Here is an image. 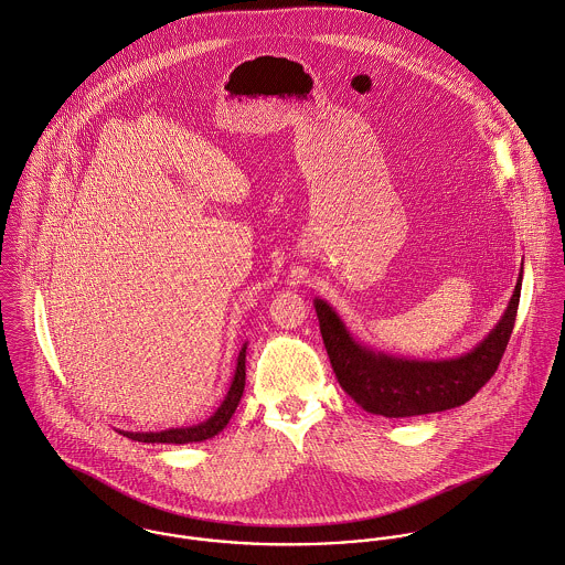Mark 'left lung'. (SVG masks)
<instances>
[{"mask_svg":"<svg viewBox=\"0 0 565 565\" xmlns=\"http://www.w3.org/2000/svg\"><path fill=\"white\" fill-rule=\"evenodd\" d=\"M522 270L507 310L493 330L467 353L444 360H413L377 351L355 339L339 312L315 299L321 337L342 391L366 413L388 419L441 413L469 402L495 373L511 339L522 292Z\"/></svg>","mask_w":565,"mask_h":565,"instance_id":"8db88e82","label":"left lung"}]
</instances>
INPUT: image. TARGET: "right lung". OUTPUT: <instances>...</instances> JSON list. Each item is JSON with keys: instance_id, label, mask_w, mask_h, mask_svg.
<instances>
[{"instance_id": "1", "label": "right lung", "mask_w": 565, "mask_h": 565, "mask_svg": "<svg viewBox=\"0 0 565 565\" xmlns=\"http://www.w3.org/2000/svg\"><path fill=\"white\" fill-rule=\"evenodd\" d=\"M246 344H242L239 353H237V362H235V371L231 377V384L226 388V395L221 402V406L201 424L196 426H188V428H170V430H161V433H128V430H119V435L132 439V441H141V444H174V446H185V444H201L205 439L216 437L218 433H223L228 424V419L233 417L242 393H244V382H246Z\"/></svg>"}]
</instances>
